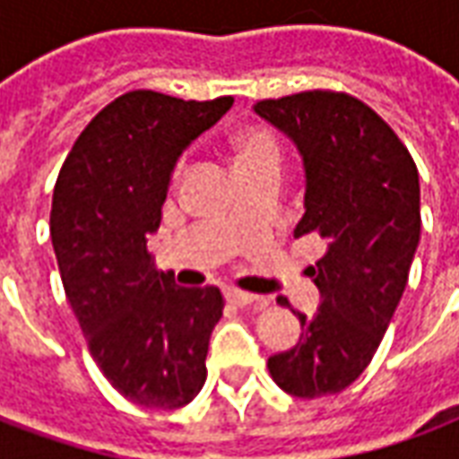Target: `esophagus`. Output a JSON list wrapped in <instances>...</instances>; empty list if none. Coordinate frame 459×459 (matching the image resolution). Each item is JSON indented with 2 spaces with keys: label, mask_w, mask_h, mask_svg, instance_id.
<instances>
[{
  "label": "esophagus",
  "mask_w": 459,
  "mask_h": 459,
  "mask_svg": "<svg viewBox=\"0 0 459 459\" xmlns=\"http://www.w3.org/2000/svg\"><path fill=\"white\" fill-rule=\"evenodd\" d=\"M226 299H229L230 305H236V307H248V305H265V299L258 298V295H250V292H243V290H236V288L226 290Z\"/></svg>",
  "instance_id": "34e87169"
}]
</instances>
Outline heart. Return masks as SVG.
<instances>
[{"label":"heart","mask_w":459,"mask_h":459,"mask_svg":"<svg viewBox=\"0 0 459 459\" xmlns=\"http://www.w3.org/2000/svg\"><path fill=\"white\" fill-rule=\"evenodd\" d=\"M268 160L280 161L278 140L263 127H250L248 132H243V137L238 142V167Z\"/></svg>","instance_id":"heart-1"}]
</instances>
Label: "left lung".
<instances>
[{
  "mask_svg": "<svg viewBox=\"0 0 459 459\" xmlns=\"http://www.w3.org/2000/svg\"><path fill=\"white\" fill-rule=\"evenodd\" d=\"M253 110L302 157L305 213L295 238L317 233L327 246L307 270L319 309L298 312L299 342L270 356V376L298 398L339 394L374 359L408 282L420 240L418 169L398 134L351 95L307 91Z\"/></svg>",
  "mask_w": 459,
  "mask_h": 459,
  "instance_id": "obj_1",
  "label": "left lung"
}]
</instances>
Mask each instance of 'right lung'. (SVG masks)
Here are the masks:
<instances>
[{
	"label": "right lung",
	"instance_id": "add662e5",
	"mask_svg": "<svg viewBox=\"0 0 459 459\" xmlns=\"http://www.w3.org/2000/svg\"><path fill=\"white\" fill-rule=\"evenodd\" d=\"M230 105V95L206 103L120 95L88 122L56 179L51 243L65 298L105 378L142 408L177 411L206 381L223 295L160 273L147 236L160 229L184 150Z\"/></svg>",
	"mask_w": 459,
	"mask_h": 459
}]
</instances>
